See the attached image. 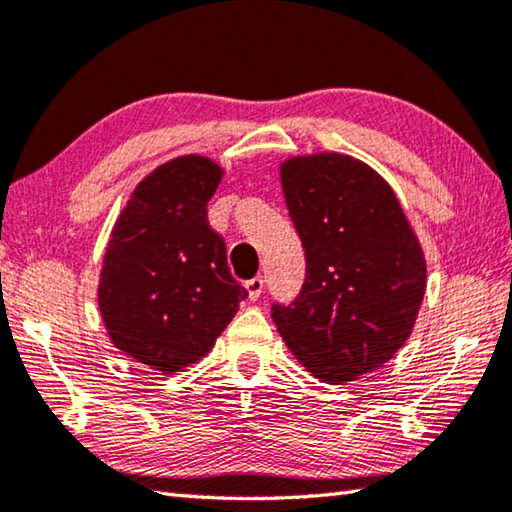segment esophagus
I'll use <instances>...</instances> for the list:
<instances>
[{
  "label": "esophagus",
  "instance_id": "obj_1",
  "mask_svg": "<svg viewBox=\"0 0 512 512\" xmlns=\"http://www.w3.org/2000/svg\"><path fill=\"white\" fill-rule=\"evenodd\" d=\"M246 289H248V298L250 300H257L259 296H262L264 291V277H253V280L246 282Z\"/></svg>",
  "mask_w": 512,
  "mask_h": 512
}]
</instances>
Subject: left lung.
Here are the masks:
<instances>
[{
	"label": "left lung",
	"mask_w": 512,
	"mask_h": 512,
	"mask_svg": "<svg viewBox=\"0 0 512 512\" xmlns=\"http://www.w3.org/2000/svg\"><path fill=\"white\" fill-rule=\"evenodd\" d=\"M282 189L307 271L289 305L273 302V323L318 379L366 375L402 348L418 316V239L386 180L350 155L287 160Z\"/></svg>",
	"instance_id": "1"
}]
</instances>
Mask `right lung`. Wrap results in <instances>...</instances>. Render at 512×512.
I'll use <instances>...</instances> for the list:
<instances>
[{"instance_id": "obj_1", "label": "right lung", "mask_w": 512, "mask_h": 512, "mask_svg": "<svg viewBox=\"0 0 512 512\" xmlns=\"http://www.w3.org/2000/svg\"><path fill=\"white\" fill-rule=\"evenodd\" d=\"M221 167L185 155L146 176L103 257L99 309L112 343L162 372L205 357L248 291L207 221Z\"/></svg>"}]
</instances>
